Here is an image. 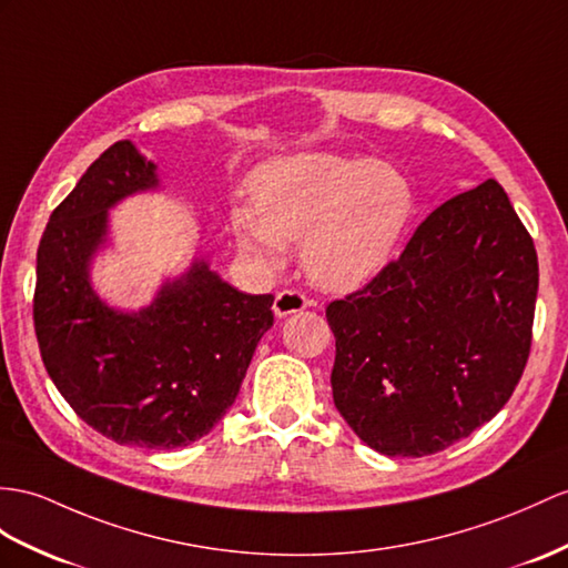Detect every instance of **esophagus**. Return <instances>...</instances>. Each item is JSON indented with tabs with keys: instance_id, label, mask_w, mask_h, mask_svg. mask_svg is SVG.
Wrapping results in <instances>:
<instances>
[{
	"instance_id": "obj_1",
	"label": "esophagus",
	"mask_w": 568,
	"mask_h": 568,
	"mask_svg": "<svg viewBox=\"0 0 568 568\" xmlns=\"http://www.w3.org/2000/svg\"><path fill=\"white\" fill-rule=\"evenodd\" d=\"M308 306V298L303 296L301 292H294V288H284V292L276 294L274 298V315L276 317H286L292 313H298Z\"/></svg>"
}]
</instances>
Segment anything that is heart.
<instances>
[{
    "label": "heart",
    "instance_id": "1",
    "mask_svg": "<svg viewBox=\"0 0 568 568\" xmlns=\"http://www.w3.org/2000/svg\"><path fill=\"white\" fill-rule=\"evenodd\" d=\"M251 206L231 212V233L257 267H284L286 243H301L308 280L354 292L376 276L403 239L414 192L385 161L296 154L253 175Z\"/></svg>",
    "mask_w": 568,
    "mask_h": 568
}]
</instances>
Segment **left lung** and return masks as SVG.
Wrapping results in <instances>:
<instances>
[{
  "label": "left lung",
  "instance_id": "obj_1",
  "mask_svg": "<svg viewBox=\"0 0 568 568\" xmlns=\"http://www.w3.org/2000/svg\"><path fill=\"white\" fill-rule=\"evenodd\" d=\"M530 233L496 180L428 214L388 267L325 315L332 397L366 446L424 458L494 419L528 364Z\"/></svg>",
  "mask_w": 568,
  "mask_h": 568
}]
</instances>
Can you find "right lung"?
Here are the masks:
<instances>
[{"instance_id": "right-lung-1", "label": "right lung", "mask_w": 568, "mask_h": 568, "mask_svg": "<svg viewBox=\"0 0 568 568\" xmlns=\"http://www.w3.org/2000/svg\"><path fill=\"white\" fill-rule=\"evenodd\" d=\"M156 187V163L128 140L89 165L40 239L33 323L48 376L81 419L120 446L171 450L236 403L274 296L239 292L197 257L140 311L101 301L91 262L108 210Z\"/></svg>"}]
</instances>
